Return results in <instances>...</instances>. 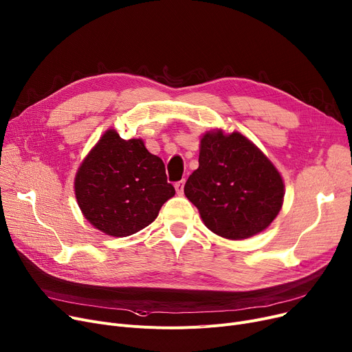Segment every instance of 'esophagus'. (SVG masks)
<instances>
[{"instance_id": "obj_1", "label": "esophagus", "mask_w": 352, "mask_h": 352, "mask_svg": "<svg viewBox=\"0 0 352 352\" xmlns=\"http://www.w3.org/2000/svg\"><path fill=\"white\" fill-rule=\"evenodd\" d=\"M184 184H186V179H181V181H178V182H175V184H174L175 191H177V194H178V195H181V194L184 192Z\"/></svg>"}]
</instances>
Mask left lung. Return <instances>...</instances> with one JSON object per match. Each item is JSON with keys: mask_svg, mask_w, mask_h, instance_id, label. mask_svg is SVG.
<instances>
[{"mask_svg": "<svg viewBox=\"0 0 352 352\" xmlns=\"http://www.w3.org/2000/svg\"><path fill=\"white\" fill-rule=\"evenodd\" d=\"M198 164L184 192L217 235L244 239L265 230L278 215L284 199L283 178L244 135L206 134Z\"/></svg>", "mask_w": 352, "mask_h": 352, "instance_id": "left-lung-1", "label": "left lung"}]
</instances>
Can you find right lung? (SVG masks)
<instances>
[{
	"mask_svg": "<svg viewBox=\"0 0 352 352\" xmlns=\"http://www.w3.org/2000/svg\"><path fill=\"white\" fill-rule=\"evenodd\" d=\"M175 194L165 165L141 140H122L107 131L81 164L76 197L89 223L113 236H126L150 226Z\"/></svg>",
	"mask_w": 352,
	"mask_h": 352,
	"instance_id": "add662e5",
	"label": "right lung"
}]
</instances>
